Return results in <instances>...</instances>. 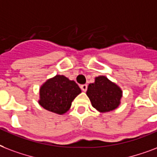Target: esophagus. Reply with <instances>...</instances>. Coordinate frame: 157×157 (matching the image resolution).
Instances as JSON below:
<instances>
[{
	"mask_svg": "<svg viewBox=\"0 0 157 157\" xmlns=\"http://www.w3.org/2000/svg\"><path fill=\"white\" fill-rule=\"evenodd\" d=\"M81 89L82 90V91H83V92H86V91H87V84H82V85H81Z\"/></svg>",
	"mask_w": 157,
	"mask_h": 157,
	"instance_id": "esophagus-1",
	"label": "esophagus"
}]
</instances>
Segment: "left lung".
I'll return each instance as SVG.
<instances>
[{
	"label": "left lung",
	"instance_id": "obj_1",
	"mask_svg": "<svg viewBox=\"0 0 157 157\" xmlns=\"http://www.w3.org/2000/svg\"><path fill=\"white\" fill-rule=\"evenodd\" d=\"M87 95L93 107L100 112L116 109L120 104L122 91L105 76H98L87 87Z\"/></svg>",
	"mask_w": 157,
	"mask_h": 157
}]
</instances>
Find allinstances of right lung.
<instances>
[{"label":"right lung","instance_id":"add662e5","mask_svg":"<svg viewBox=\"0 0 157 157\" xmlns=\"http://www.w3.org/2000/svg\"><path fill=\"white\" fill-rule=\"evenodd\" d=\"M80 92L81 89L75 81L64 75H56L41 87L38 102L46 110L63 115Z\"/></svg>","mask_w":157,"mask_h":157}]
</instances>
